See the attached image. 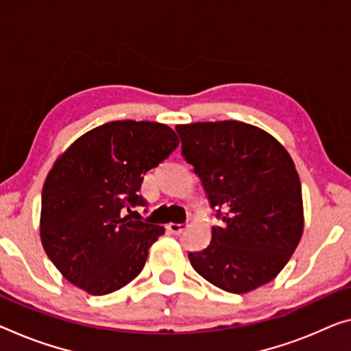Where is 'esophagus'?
Segmentation results:
<instances>
[{
    "label": "esophagus",
    "mask_w": 351,
    "mask_h": 351,
    "mask_svg": "<svg viewBox=\"0 0 351 351\" xmlns=\"http://www.w3.org/2000/svg\"><path fill=\"white\" fill-rule=\"evenodd\" d=\"M188 228L186 223H180V224H176V223H171L168 224V230L171 232V234L174 235H180L183 230H185Z\"/></svg>",
    "instance_id": "1"
}]
</instances>
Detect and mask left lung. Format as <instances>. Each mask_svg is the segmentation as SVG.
Instances as JSON below:
<instances>
[{"label":"left lung","instance_id":"left-lung-1","mask_svg":"<svg viewBox=\"0 0 351 351\" xmlns=\"http://www.w3.org/2000/svg\"><path fill=\"white\" fill-rule=\"evenodd\" d=\"M221 224L193 268L230 293L273 281L303 235V197L290 155L271 134L237 121L177 125Z\"/></svg>","mask_w":351,"mask_h":351}]
</instances>
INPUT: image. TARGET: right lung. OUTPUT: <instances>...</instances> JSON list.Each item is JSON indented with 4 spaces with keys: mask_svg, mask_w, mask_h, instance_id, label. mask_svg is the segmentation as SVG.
I'll use <instances>...</instances> for the list:
<instances>
[{
    "mask_svg": "<svg viewBox=\"0 0 351 351\" xmlns=\"http://www.w3.org/2000/svg\"><path fill=\"white\" fill-rule=\"evenodd\" d=\"M177 145L165 123L116 121L84 133L56 160L42 190L40 239L69 282L106 295L141 273L165 228L125 213L147 206L138 193L144 174Z\"/></svg>",
    "mask_w": 351,
    "mask_h": 351,
    "instance_id": "right-lung-1",
    "label": "right lung"
}]
</instances>
